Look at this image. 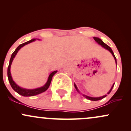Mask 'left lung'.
I'll list each match as a JSON object with an SVG mask.
<instances>
[{"label": "left lung", "mask_w": 131, "mask_h": 131, "mask_svg": "<svg viewBox=\"0 0 131 131\" xmlns=\"http://www.w3.org/2000/svg\"><path fill=\"white\" fill-rule=\"evenodd\" d=\"M94 40H95V41L97 42L98 43L99 45H100V46H102V47H103V48H105V49H106V50H108V51H110V53L112 54L113 56V57H114V58H115V62H116V57H115V55H114V53H113V52L112 49H111V48L110 47H109L108 46V45H106V43H105L104 42H103L102 41V40L101 39H100V38H99V37H94ZM114 85H115V84H113V85H112V88L110 89V90L107 93L108 94H109L111 92V91H112V90L113 88ZM74 87H75V88H76V89L77 90V91L78 92H79V90H78V88H77V86H76V85L75 84H74ZM106 95H105L102 96V97H89V96L85 95H83L84 97H85V98L88 99H89V100H92V101H97V100H101V99H103V98H105V97H106Z\"/></svg>", "instance_id": "obj_1"}]
</instances>
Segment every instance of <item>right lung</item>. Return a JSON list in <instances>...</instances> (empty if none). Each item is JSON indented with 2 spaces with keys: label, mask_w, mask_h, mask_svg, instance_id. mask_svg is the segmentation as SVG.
<instances>
[{
  "label": "right lung",
  "mask_w": 131,
  "mask_h": 131,
  "mask_svg": "<svg viewBox=\"0 0 131 131\" xmlns=\"http://www.w3.org/2000/svg\"><path fill=\"white\" fill-rule=\"evenodd\" d=\"M38 40H39V39H37ZM36 40V39H31L29 40V41L26 42L21 43L19 46L16 49V50L13 52V53L12 55L11 58H10V62H9V65L8 67V70H7V75H8V81L10 82V85H11L12 88L18 94H19L21 95L24 96V97H30V96H34V95H38L39 94H41V93L43 92L46 91L47 90V89L49 88V87L50 86V84L51 83V81H52V77L55 73H57V71H54L52 72L50 74H49V78H48V80L47 81V82L46 83V84L44 85H43L42 87H40V88H36L34 89H24L22 88H20V87L18 86L15 82H14L11 76V73H10V67H11V64L12 63L13 58H15V57L16 56V53H18V50L22 47L25 46V45L28 44V43L32 42L34 41V40Z\"/></svg>",
  "instance_id": "obj_1"
}]
</instances>
